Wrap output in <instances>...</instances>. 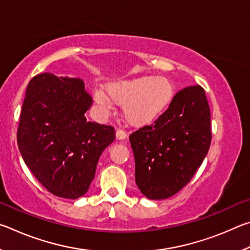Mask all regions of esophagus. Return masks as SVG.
<instances>
[{
	"instance_id": "1",
	"label": "esophagus",
	"mask_w": 250,
	"mask_h": 250,
	"mask_svg": "<svg viewBox=\"0 0 250 250\" xmlns=\"http://www.w3.org/2000/svg\"><path fill=\"white\" fill-rule=\"evenodd\" d=\"M116 135H117L118 140H124V139L126 138L125 131V130H121V129H118V130H117Z\"/></svg>"
}]
</instances>
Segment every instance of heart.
Instances as JSON below:
<instances>
[{
    "label": "heart",
    "mask_w": 250,
    "mask_h": 250,
    "mask_svg": "<svg viewBox=\"0 0 250 250\" xmlns=\"http://www.w3.org/2000/svg\"><path fill=\"white\" fill-rule=\"evenodd\" d=\"M104 90L94 91V100L100 109L109 110L112 101L124 104L122 110L126 121L132 125H146L166 111L175 96V87L162 76L138 77L110 83Z\"/></svg>",
    "instance_id": "obj_1"
}]
</instances>
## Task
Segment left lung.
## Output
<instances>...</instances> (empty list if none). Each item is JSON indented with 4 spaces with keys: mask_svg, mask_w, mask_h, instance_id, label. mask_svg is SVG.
<instances>
[{
    "mask_svg": "<svg viewBox=\"0 0 250 250\" xmlns=\"http://www.w3.org/2000/svg\"><path fill=\"white\" fill-rule=\"evenodd\" d=\"M135 183L150 200L174 195L192 180L211 141L210 111L200 84L185 87L151 125L129 135Z\"/></svg>",
    "mask_w": 250,
    "mask_h": 250,
    "instance_id": "1",
    "label": "left lung"
}]
</instances>
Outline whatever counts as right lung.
Wrapping results in <instances>:
<instances>
[{
    "instance_id": "right-lung-1",
    "label": "right lung",
    "mask_w": 250,
    "mask_h": 250,
    "mask_svg": "<svg viewBox=\"0 0 250 250\" xmlns=\"http://www.w3.org/2000/svg\"><path fill=\"white\" fill-rule=\"evenodd\" d=\"M91 104L79 78L44 73L27 84L18 146L37 181L58 197L76 200L89 189L101 153L116 139L113 126L86 119Z\"/></svg>"
}]
</instances>
